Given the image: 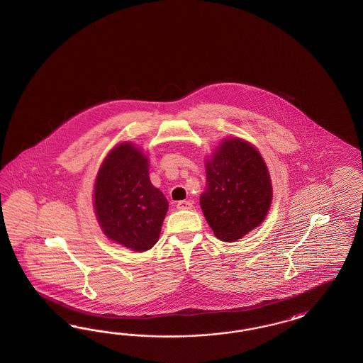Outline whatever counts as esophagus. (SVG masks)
Returning a JSON list of instances; mask_svg holds the SVG:
<instances>
[{"mask_svg":"<svg viewBox=\"0 0 363 363\" xmlns=\"http://www.w3.org/2000/svg\"><path fill=\"white\" fill-rule=\"evenodd\" d=\"M177 209H178V210L191 209V202H190V201H178V202H177Z\"/></svg>","mask_w":363,"mask_h":363,"instance_id":"1","label":"esophagus"}]
</instances>
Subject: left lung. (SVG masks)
<instances>
[{"instance_id":"obj_1","label":"left lung","mask_w":363,"mask_h":363,"mask_svg":"<svg viewBox=\"0 0 363 363\" xmlns=\"http://www.w3.org/2000/svg\"><path fill=\"white\" fill-rule=\"evenodd\" d=\"M201 209L214 235L234 242L264 222L273 187L262 155L252 143L226 138L206 161Z\"/></svg>"}]
</instances>
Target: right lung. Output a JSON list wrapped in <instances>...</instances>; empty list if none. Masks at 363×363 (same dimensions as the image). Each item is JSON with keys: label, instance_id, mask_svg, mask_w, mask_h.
I'll use <instances>...</instances> for the list:
<instances>
[{"label": "right lung", "instance_id": "1", "mask_svg": "<svg viewBox=\"0 0 363 363\" xmlns=\"http://www.w3.org/2000/svg\"><path fill=\"white\" fill-rule=\"evenodd\" d=\"M93 198L99 226L111 241L134 252L158 241L169 203L150 182L146 155L132 143H120L106 155Z\"/></svg>", "mask_w": 363, "mask_h": 363}]
</instances>
